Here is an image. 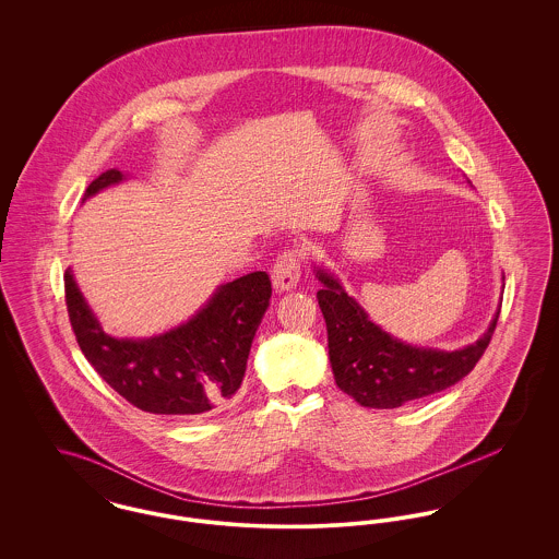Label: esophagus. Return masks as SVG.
<instances>
[{"label":"esophagus","mask_w":559,"mask_h":559,"mask_svg":"<svg viewBox=\"0 0 559 559\" xmlns=\"http://www.w3.org/2000/svg\"><path fill=\"white\" fill-rule=\"evenodd\" d=\"M301 260L297 251H285L272 267V287L274 292H292L299 283Z\"/></svg>","instance_id":"1"}]
</instances>
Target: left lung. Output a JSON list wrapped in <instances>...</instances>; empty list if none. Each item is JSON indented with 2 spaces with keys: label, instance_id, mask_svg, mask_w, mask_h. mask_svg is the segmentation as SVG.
I'll use <instances>...</instances> for the list:
<instances>
[{
  "label": "left lung",
  "instance_id": "left-lung-1",
  "mask_svg": "<svg viewBox=\"0 0 559 559\" xmlns=\"http://www.w3.org/2000/svg\"><path fill=\"white\" fill-rule=\"evenodd\" d=\"M314 276L320 283L317 299L326 322L335 383L360 406L369 408H399L461 381L476 367L499 320L497 308L488 329L474 344L452 352L413 346L372 322L369 312L347 295L342 281L329 267L314 264Z\"/></svg>",
  "mask_w": 559,
  "mask_h": 559
}]
</instances>
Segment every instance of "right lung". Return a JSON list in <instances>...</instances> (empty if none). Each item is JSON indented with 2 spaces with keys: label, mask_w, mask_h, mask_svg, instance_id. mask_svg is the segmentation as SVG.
<instances>
[{
  "label": "right lung",
  "mask_w": 559,
  "mask_h": 559,
  "mask_svg": "<svg viewBox=\"0 0 559 559\" xmlns=\"http://www.w3.org/2000/svg\"><path fill=\"white\" fill-rule=\"evenodd\" d=\"M126 180V171L108 169L87 187L83 203ZM64 292L83 356L117 394L153 415L199 417L235 399L272 287L266 272L245 274L219 285L190 319L151 337L108 335L71 267Z\"/></svg>",
  "instance_id": "add662e5"
}]
</instances>
